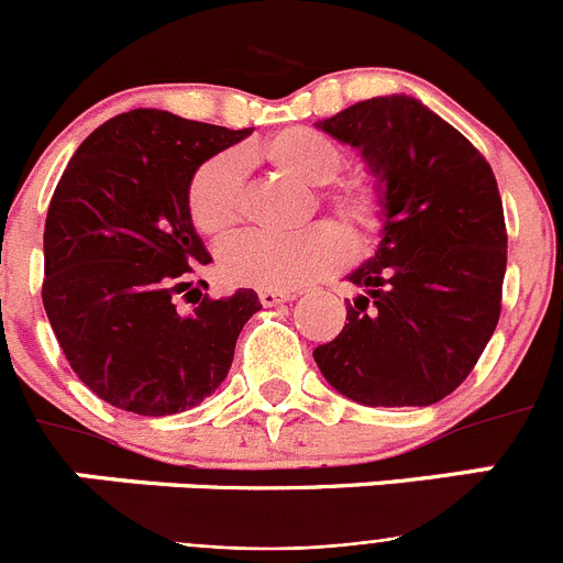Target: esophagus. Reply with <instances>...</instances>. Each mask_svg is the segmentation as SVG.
I'll use <instances>...</instances> for the list:
<instances>
[{
	"label": "esophagus",
	"instance_id": "1",
	"mask_svg": "<svg viewBox=\"0 0 563 563\" xmlns=\"http://www.w3.org/2000/svg\"><path fill=\"white\" fill-rule=\"evenodd\" d=\"M292 292L290 290H258V301L265 307H276V305H285V301H290Z\"/></svg>",
	"mask_w": 563,
	"mask_h": 563
}]
</instances>
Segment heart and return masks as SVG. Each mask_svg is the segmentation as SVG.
<instances>
[{
  "label": "heart",
  "mask_w": 563,
  "mask_h": 563,
  "mask_svg": "<svg viewBox=\"0 0 563 563\" xmlns=\"http://www.w3.org/2000/svg\"><path fill=\"white\" fill-rule=\"evenodd\" d=\"M256 157L301 186H324L318 202L330 208L352 245L369 242L380 228V186L375 177L361 172L335 177L343 166V148L330 134L310 126H287L256 146ZM186 206L194 228L202 236L211 242L231 236L242 211V161L236 154H213L191 174ZM343 236L324 222L285 236L245 233L220 251V273L231 285L262 290L310 285L341 267L346 256Z\"/></svg>",
  "instance_id": "obj_1"
}]
</instances>
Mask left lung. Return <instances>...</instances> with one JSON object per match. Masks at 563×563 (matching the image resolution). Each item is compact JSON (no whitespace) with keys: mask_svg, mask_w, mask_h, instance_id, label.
Wrapping results in <instances>:
<instances>
[{"mask_svg":"<svg viewBox=\"0 0 563 563\" xmlns=\"http://www.w3.org/2000/svg\"><path fill=\"white\" fill-rule=\"evenodd\" d=\"M350 143L383 194L380 245L350 282L343 330L318 369L361 406H431L460 386L499 324L505 211L487 161L411 96H380L316 123Z\"/></svg>","mask_w":563,"mask_h":563,"instance_id":"obj_1","label":"left lung"}]
</instances>
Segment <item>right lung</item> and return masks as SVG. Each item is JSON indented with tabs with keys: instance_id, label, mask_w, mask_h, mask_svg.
I'll use <instances>...</instances> for the list:
<instances>
[{
	"instance_id": "obj_1",
	"label": "right lung",
	"mask_w": 563,
	"mask_h": 563,
	"mask_svg": "<svg viewBox=\"0 0 563 563\" xmlns=\"http://www.w3.org/2000/svg\"><path fill=\"white\" fill-rule=\"evenodd\" d=\"M251 132L132 109L64 168L44 222L42 301L73 372L114 409L166 417L200 406L262 310L253 290L177 307L194 267L211 262L188 217L191 174Z\"/></svg>"
}]
</instances>
